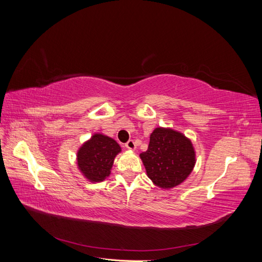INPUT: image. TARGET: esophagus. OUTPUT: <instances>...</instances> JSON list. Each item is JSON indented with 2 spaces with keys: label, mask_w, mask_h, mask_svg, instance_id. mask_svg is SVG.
Returning a JSON list of instances; mask_svg holds the SVG:
<instances>
[{
  "label": "esophagus",
  "mask_w": 262,
  "mask_h": 262,
  "mask_svg": "<svg viewBox=\"0 0 262 262\" xmlns=\"http://www.w3.org/2000/svg\"><path fill=\"white\" fill-rule=\"evenodd\" d=\"M125 147L129 148V149H136V143H134V141L129 140V141L125 143Z\"/></svg>",
  "instance_id": "1"
}]
</instances>
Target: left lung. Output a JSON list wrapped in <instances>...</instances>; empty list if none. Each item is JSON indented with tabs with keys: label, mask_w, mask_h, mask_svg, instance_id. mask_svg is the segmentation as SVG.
Masks as SVG:
<instances>
[{
	"label": "left lung",
	"mask_w": 262,
	"mask_h": 262,
	"mask_svg": "<svg viewBox=\"0 0 262 262\" xmlns=\"http://www.w3.org/2000/svg\"><path fill=\"white\" fill-rule=\"evenodd\" d=\"M140 157L148 178L163 189L180 185L195 164L191 141L180 132L165 128H156L152 132L148 148Z\"/></svg>",
	"instance_id": "1"
}]
</instances>
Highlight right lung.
Listing matches in <instances>:
<instances>
[{"label": "right lung", "mask_w": 262, "mask_h": 262, "mask_svg": "<svg viewBox=\"0 0 262 262\" xmlns=\"http://www.w3.org/2000/svg\"><path fill=\"white\" fill-rule=\"evenodd\" d=\"M120 150L121 147L114 139L102 134H94L78 149V169L93 182L102 181L109 176L115 157Z\"/></svg>", "instance_id": "add662e5"}]
</instances>
